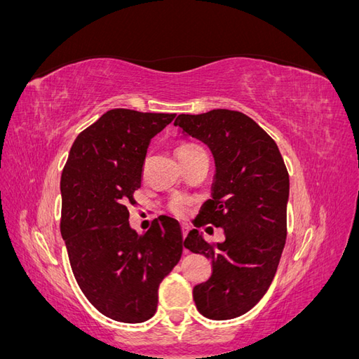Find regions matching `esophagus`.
<instances>
[{"instance_id": "esophagus-1", "label": "esophagus", "mask_w": 359, "mask_h": 359, "mask_svg": "<svg viewBox=\"0 0 359 359\" xmlns=\"http://www.w3.org/2000/svg\"><path fill=\"white\" fill-rule=\"evenodd\" d=\"M181 231H182V238H186V235L189 232V224L187 223H182L181 224Z\"/></svg>"}]
</instances>
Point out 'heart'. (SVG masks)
<instances>
[{
  "instance_id": "b5f03b06",
  "label": "heart",
  "mask_w": 359,
  "mask_h": 359,
  "mask_svg": "<svg viewBox=\"0 0 359 359\" xmlns=\"http://www.w3.org/2000/svg\"><path fill=\"white\" fill-rule=\"evenodd\" d=\"M198 145L194 144H182L177 148V154H181V153H187V151L196 148ZM169 210L172 214H175L177 217H186L189 214V210H190V201L187 198L184 196H175L172 198L170 202H169Z\"/></svg>"
}]
</instances>
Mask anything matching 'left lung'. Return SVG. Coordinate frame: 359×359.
<instances>
[{
  "label": "left lung",
  "instance_id": "obj_1",
  "mask_svg": "<svg viewBox=\"0 0 359 359\" xmlns=\"http://www.w3.org/2000/svg\"><path fill=\"white\" fill-rule=\"evenodd\" d=\"M173 124L208 145L215 161L212 198L193 224H214L226 236L210 244L193 229L184 241L212 262L211 277L193 287V299L205 318L233 319L273 283L287 235L289 173L274 139L243 112L181 114Z\"/></svg>",
  "mask_w": 359,
  "mask_h": 359
}]
</instances>
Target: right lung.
Returning a JSON list of instances; mask_svg holds the SVG:
<instances>
[{
  "label": "right lung",
  "mask_w": 359,
  "mask_h": 359,
  "mask_svg": "<svg viewBox=\"0 0 359 359\" xmlns=\"http://www.w3.org/2000/svg\"><path fill=\"white\" fill-rule=\"evenodd\" d=\"M175 114L112 109L78 135L61 175V235L76 281L118 322L154 316L158 286L182 255L180 223L160 215L137 235L128 203L140 187L147 149Z\"/></svg>",
  "instance_id": "right-lung-1"
}]
</instances>
